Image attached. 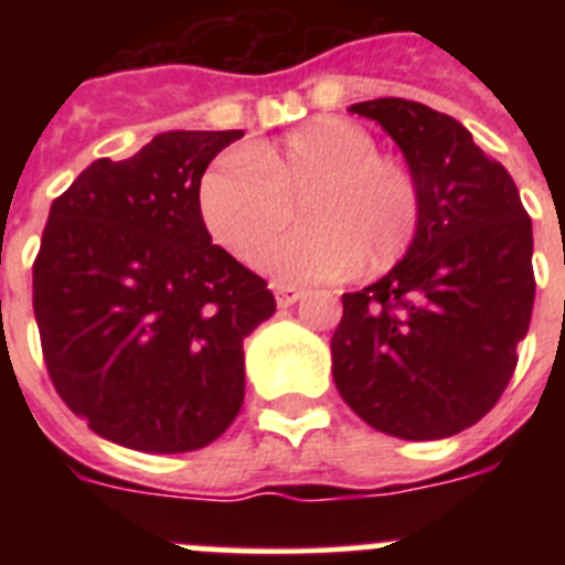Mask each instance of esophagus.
<instances>
[{"mask_svg":"<svg viewBox=\"0 0 565 565\" xmlns=\"http://www.w3.org/2000/svg\"><path fill=\"white\" fill-rule=\"evenodd\" d=\"M274 297H277L279 308H288V306H294L299 297H302V291L294 286H274Z\"/></svg>","mask_w":565,"mask_h":565,"instance_id":"esophagus-1","label":"esophagus"}]
</instances>
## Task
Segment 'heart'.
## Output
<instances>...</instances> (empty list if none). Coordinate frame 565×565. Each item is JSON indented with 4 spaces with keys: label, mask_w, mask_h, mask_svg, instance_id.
I'll use <instances>...</instances> for the list:
<instances>
[{
    "label": "heart",
    "mask_w": 565,
    "mask_h": 565,
    "mask_svg": "<svg viewBox=\"0 0 565 565\" xmlns=\"http://www.w3.org/2000/svg\"><path fill=\"white\" fill-rule=\"evenodd\" d=\"M303 201L306 230L269 249L259 266L282 286L333 282L367 263L387 271L411 254L422 228V189L402 161L379 154L359 124L322 115L209 169L198 212L217 246L243 263L292 220Z\"/></svg>",
    "instance_id": "1"
}]
</instances>
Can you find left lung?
<instances>
[{
    "instance_id": "8db88e82",
    "label": "left lung",
    "mask_w": 565,
    "mask_h": 565,
    "mask_svg": "<svg viewBox=\"0 0 565 565\" xmlns=\"http://www.w3.org/2000/svg\"><path fill=\"white\" fill-rule=\"evenodd\" d=\"M391 135L422 189V228L387 277L342 294L333 382L362 422L433 441L481 422L518 364L535 271L515 181L467 127L407 98L353 104Z\"/></svg>"
}]
</instances>
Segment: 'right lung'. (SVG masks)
<instances>
[{
  "mask_svg": "<svg viewBox=\"0 0 565 565\" xmlns=\"http://www.w3.org/2000/svg\"><path fill=\"white\" fill-rule=\"evenodd\" d=\"M243 138L154 135L127 161H93L50 206L33 313L50 382L107 441L201 450L246 393L243 339L274 311L266 279L214 246L198 212L212 158Z\"/></svg>",
  "mask_w": 565,
  "mask_h": 565,
  "instance_id": "right-lung-1",
  "label": "right lung"
}]
</instances>
